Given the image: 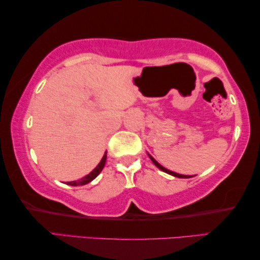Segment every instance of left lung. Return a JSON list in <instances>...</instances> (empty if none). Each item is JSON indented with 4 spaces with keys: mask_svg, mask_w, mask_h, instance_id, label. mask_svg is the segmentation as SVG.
<instances>
[{
    "mask_svg": "<svg viewBox=\"0 0 260 260\" xmlns=\"http://www.w3.org/2000/svg\"><path fill=\"white\" fill-rule=\"evenodd\" d=\"M148 156H150V159L152 160V162L154 164L156 167H158L159 169H161L162 170V172H165V173H167V174H169V175H173V176H175V177H178V178H190V177H192V175H182V174H177V173H175V172H172V170H168V169H166L165 167H162V166H161L158 161H156L154 158H153V156H151L150 154H148ZM194 176V175H193Z\"/></svg>",
    "mask_w": 260,
    "mask_h": 260,
    "instance_id": "left-lung-1",
    "label": "left lung"
}]
</instances>
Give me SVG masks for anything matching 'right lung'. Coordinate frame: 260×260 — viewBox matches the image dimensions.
<instances>
[{
  "label": "right lung",
  "instance_id": "1",
  "mask_svg": "<svg viewBox=\"0 0 260 260\" xmlns=\"http://www.w3.org/2000/svg\"><path fill=\"white\" fill-rule=\"evenodd\" d=\"M106 159H107V153H105V155L102 156V159H101V161L99 162V165H98L96 167H95L94 169H93L90 174H88V175L84 176L83 178H80V180H77V181L67 182V184H68V185L78 186V185H85V184H87V183H90L91 181L94 180V178L101 173V170L104 169L105 164H106Z\"/></svg>",
  "mask_w": 260,
  "mask_h": 260
}]
</instances>
